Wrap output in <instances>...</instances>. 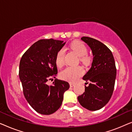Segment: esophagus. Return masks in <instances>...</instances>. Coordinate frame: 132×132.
<instances>
[{
    "instance_id": "esophagus-1",
    "label": "esophagus",
    "mask_w": 132,
    "mask_h": 132,
    "mask_svg": "<svg viewBox=\"0 0 132 132\" xmlns=\"http://www.w3.org/2000/svg\"><path fill=\"white\" fill-rule=\"evenodd\" d=\"M75 85V84H73V83H70V87H73Z\"/></svg>"
}]
</instances>
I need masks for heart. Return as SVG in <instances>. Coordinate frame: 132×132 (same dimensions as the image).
<instances>
[{"mask_svg":"<svg viewBox=\"0 0 132 132\" xmlns=\"http://www.w3.org/2000/svg\"><path fill=\"white\" fill-rule=\"evenodd\" d=\"M71 49L80 57V61L83 64H89L91 57L87 55L88 49L82 43L76 41L71 44ZM65 49L61 48L57 52L55 57V63L57 67L61 68L65 64ZM84 73V70L80 66L68 67L60 74L61 77L64 80L70 82H75Z\"/></svg>","mask_w":132,"mask_h":132,"instance_id":"b5f03b06","label":"heart"}]
</instances>
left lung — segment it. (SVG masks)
Masks as SVG:
<instances>
[{
	"label": "left lung",
	"instance_id": "8db88e82",
	"mask_svg": "<svg viewBox=\"0 0 132 132\" xmlns=\"http://www.w3.org/2000/svg\"><path fill=\"white\" fill-rule=\"evenodd\" d=\"M81 39L91 48L93 61L91 68L83 77L90 82L89 85L85 86V92L77 99L86 109L97 111L109 102L113 94L117 75L114 57L109 48L100 41L88 37Z\"/></svg>",
	"mask_w": 132,
	"mask_h": 132
}]
</instances>
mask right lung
<instances>
[{"mask_svg": "<svg viewBox=\"0 0 132 132\" xmlns=\"http://www.w3.org/2000/svg\"><path fill=\"white\" fill-rule=\"evenodd\" d=\"M65 44L52 38L40 39L26 50L20 62L23 94L31 107L41 114L55 112L62 103L64 93L70 88L67 82L57 79L51 85L47 84L56 76V55Z\"/></svg>", "mask_w": 132, "mask_h": 132, "instance_id": "obj_1", "label": "right lung"}]
</instances>
